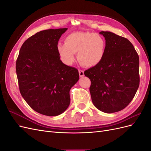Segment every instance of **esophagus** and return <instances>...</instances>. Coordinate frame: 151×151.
Listing matches in <instances>:
<instances>
[{"mask_svg":"<svg viewBox=\"0 0 151 151\" xmlns=\"http://www.w3.org/2000/svg\"><path fill=\"white\" fill-rule=\"evenodd\" d=\"M79 76L80 77H83L84 76V70L79 69Z\"/></svg>","mask_w":151,"mask_h":151,"instance_id":"esophagus-1","label":"esophagus"}]
</instances>
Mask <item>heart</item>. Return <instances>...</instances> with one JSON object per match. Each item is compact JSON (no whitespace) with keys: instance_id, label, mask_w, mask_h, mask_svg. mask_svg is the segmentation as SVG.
I'll use <instances>...</instances> for the list:
<instances>
[{"instance_id":"obj_1","label":"heart","mask_w":151,"mask_h":151,"mask_svg":"<svg viewBox=\"0 0 151 151\" xmlns=\"http://www.w3.org/2000/svg\"><path fill=\"white\" fill-rule=\"evenodd\" d=\"M62 60L70 65L75 60L74 53L81 65L94 67L101 62L106 52V42L101 35L89 31H76L68 35L65 43L57 44Z\"/></svg>"}]
</instances>
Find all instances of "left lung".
<instances>
[{
  "label": "left lung",
  "instance_id": "1",
  "mask_svg": "<svg viewBox=\"0 0 151 151\" xmlns=\"http://www.w3.org/2000/svg\"><path fill=\"white\" fill-rule=\"evenodd\" d=\"M106 48L99 64L84 71L91 81L89 91L96 108L104 113L122 110L134 98L139 83V57L129 40L101 31Z\"/></svg>",
  "mask_w": 151,
  "mask_h": 151
}]
</instances>
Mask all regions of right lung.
Masks as SVG:
<instances>
[{
    "label": "right lung",
    "mask_w": 151,
    "mask_h": 151,
    "mask_svg": "<svg viewBox=\"0 0 151 151\" xmlns=\"http://www.w3.org/2000/svg\"><path fill=\"white\" fill-rule=\"evenodd\" d=\"M67 28L41 31L22 44L16 63L21 94L36 112L57 116L70 102L69 91L79 79L78 70L65 65L57 51Z\"/></svg>",
    "instance_id": "obj_1"
}]
</instances>
